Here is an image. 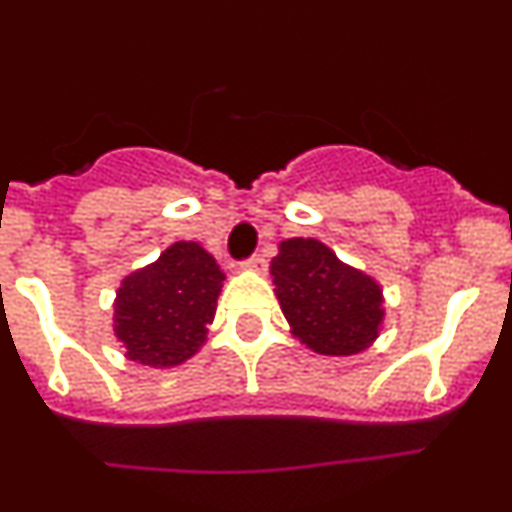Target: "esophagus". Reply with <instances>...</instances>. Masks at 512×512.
I'll list each match as a JSON object with an SVG mask.
<instances>
[{
  "label": "esophagus",
  "mask_w": 512,
  "mask_h": 512,
  "mask_svg": "<svg viewBox=\"0 0 512 512\" xmlns=\"http://www.w3.org/2000/svg\"><path fill=\"white\" fill-rule=\"evenodd\" d=\"M245 270H250V272H265L267 270V260L262 255H252L250 260L245 262Z\"/></svg>",
  "instance_id": "1"
}]
</instances>
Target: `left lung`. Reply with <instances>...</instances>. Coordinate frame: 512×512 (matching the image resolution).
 <instances>
[{
    "label": "left lung",
    "instance_id": "8db88e82",
    "mask_svg": "<svg viewBox=\"0 0 512 512\" xmlns=\"http://www.w3.org/2000/svg\"><path fill=\"white\" fill-rule=\"evenodd\" d=\"M289 332L324 356L361 354L384 329V289L314 237H289L270 265Z\"/></svg>",
    "mask_w": 512,
    "mask_h": 512
}]
</instances>
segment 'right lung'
Returning <instances> with one entry per match:
<instances>
[{
  "label": "right lung",
  "mask_w": 512,
  "mask_h": 512,
  "mask_svg": "<svg viewBox=\"0 0 512 512\" xmlns=\"http://www.w3.org/2000/svg\"><path fill=\"white\" fill-rule=\"evenodd\" d=\"M223 282L215 257L193 240L173 242L156 262L123 277L113 299V334L126 359L173 369L198 354Z\"/></svg>",
  "instance_id": "obj_1"
}]
</instances>
